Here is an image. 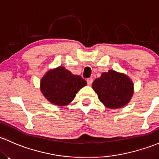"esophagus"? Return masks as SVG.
<instances>
[{
	"mask_svg": "<svg viewBox=\"0 0 159 159\" xmlns=\"http://www.w3.org/2000/svg\"><path fill=\"white\" fill-rule=\"evenodd\" d=\"M93 78H88V79H87V83H88V85H91L92 83H93Z\"/></svg>",
	"mask_w": 159,
	"mask_h": 159,
	"instance_id": "esophagus-1",
	"label": "esophagus"
}]
</instances>
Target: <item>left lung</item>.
Segmentation results:
<instances>
[{
	"mask_svg": "<svg viewBox=\"0 0 159 159\" xmlns=\"http://www.w3.org/2000/svg\"><path fill=\"white\" fill-rule=\"evenodd\" d=\"M93 89L106 107L118 109L126 106L134 93V84L123 73L109 70L94 80Z\"/></svg>",
	"mask_w": 159,
	"mask_h": 159,
	"instance_id": "1",
	"label": "left lung"
}]
</instances>
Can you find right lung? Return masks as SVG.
<instances>
[{
    "mask_svg": "<svg viewBox=\"0 0 159 159\" xmlns=\"http://www.w3.org/2000/svg\"><path fill=\"white\" fill-rule=\"evenodd\" d=\"M87 84L80 75L71 74L63 66L48 71L41 78V92L45 98L57 106H66L75 97L78 90Z\"/></svg>",
    "mask_w": 159,
    "mask_h": 159,
    "instance_id": "add662e5",
    "label": "right lung"
}]
</instances>
